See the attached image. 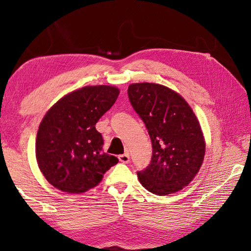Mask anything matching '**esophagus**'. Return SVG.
I'll return each instance as SVG.
<instances>
[{
  "label": "esophagus",
  "instance_id": "34e87169",
  "mask_svg": "<svg viewBox=\"0 0 251 251\" xmlns=\"http://www.w3.org/2000/svg\"><path fill=\"white\" fill-rule=\"evenodd\" d=\"M119 159H120V162H122V163H124V164H127L129 162V154L128 153H125V154H122V155H120L119 156Z\"/></svg>",
  "mask_w": 251,
  "mask_h": 251
}]
</instances>
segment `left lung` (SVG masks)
I'll use <instances>...</instances> for the list:
<instances>
[{
  "label": "left lung",
  "instance_id": "1",
  "mask_svg": "<svg viewBox=\"0 0 251 251\" xmlns=\"http://www.w3.org/2000/svg\"><path fill=\"white\" fill-rule=\"evenodd\" d=\"M127 93L152 142L151 163L137 173L140 183L156 195L182 190L205 156V139L193 110L178 93L159 84H131Z\"/></svg>",
  "mask_w": 251,
  "mask_h": 251
}]
</instances>
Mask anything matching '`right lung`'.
Masks as SVG:
<instances>
[{
    "label": "right lung",
    "mask_w": 251,
    "mask_h": 251,
    "mask_svg": "<svg viewBox=\"0 0 251 251\" xmlns=\"http://www.w3.org/2000/svg\"><path fill=\"white\" fill-rule=\"evenodd\" d=\"M114 86H85L66 95L42 120L35 141L40 170L56 189L79 194L95 188L119 159L103 152L96 123L114 104Z\"/></svg>",
    "instance_id": "right-lung-1"
}]
</instances>
